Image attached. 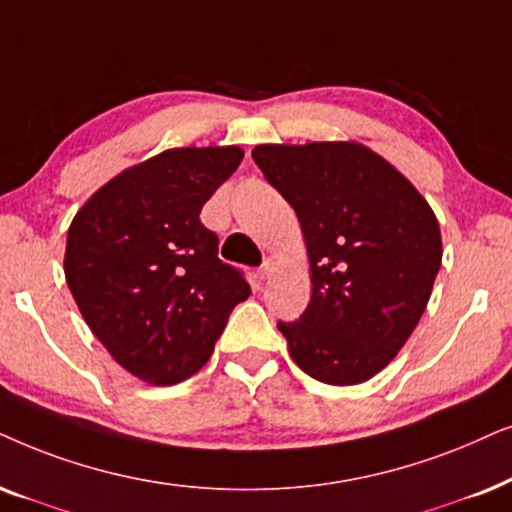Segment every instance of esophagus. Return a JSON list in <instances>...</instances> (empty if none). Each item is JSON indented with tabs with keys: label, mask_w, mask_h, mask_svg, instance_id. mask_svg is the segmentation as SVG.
Masks as SVG:
<instances>
[{
	"label": "esophagus",
	"mask_w": 512,
	"mask_h": 512,
	"mask_svg": "<svg viewBox=\"0 0 512 512\" xmlns=\"http://www.w3.org/2000/svg\"><path fill=\"white\" fill-rule=\"evenodd\" d=\"M274 269H276V257H267V260H264V264L260 267V276L269 278L271 274H274Z\"/></svg>",
	"instance_id": "esophagus-1"
}]
</instances>
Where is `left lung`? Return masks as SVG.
I'll return each instance as SVG.
<instances>
[{"mask_svg": "<svg viewBox=\"0 0 512 512\" xmlns=\"http://www.w3.org/2000/svg\"><path fill=\"white\" fill-rule=\"evenodd\" d=\"M252 159L295 208L311 302L278 323L309 377L363 384L398 356L442 262L438 217L414 185L360 142L260 145Z\"/></svg>", "mask_w": 512, "mask_h": 512, "instance_id": "left-lung-1", "label": "left lung"}]
</instances>
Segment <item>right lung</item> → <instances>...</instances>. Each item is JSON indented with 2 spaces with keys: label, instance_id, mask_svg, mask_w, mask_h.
<instances>
[{
  "label": "right lung",
  "instance_id": "add662e5",
  "mask_svg": "<svg viewBox=\"0 0 512 512\" xmlns=\"http://www.w3.org/2000/svg\"><path fill=\"white\" fill-rule=\"evenodd\" d=\"M241 159L234 145L166 149L112 177L67 231L65 278L81 316L109 356L147 384L199 372L250 295L199 220Z\"/></svg>",
  "mask_w": 512,
  "mask_h": 512
}]
</instances>
